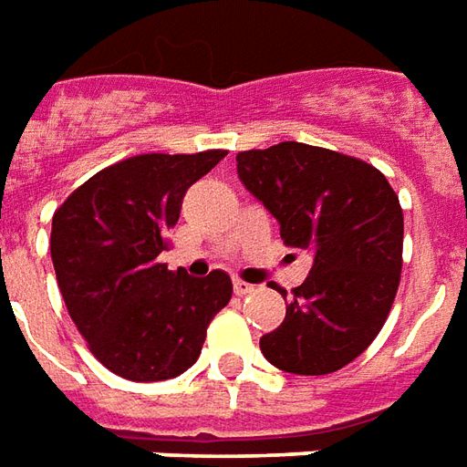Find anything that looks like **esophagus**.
<instances>
[{
    "mask_svg": "<svg viewBox=\"0 0 467 467\" xmlns=\"http://www.w3.org/2000/svg\"><path fill=\"white\" fill-rule=\"evenodd\" d=\"M233 288H234V293H237V296H247V293H253V290H255V285H250V283H244V280H234L233 283Z\"/></svg>",
    "mask_w": 467,
    "mask_h": 467,
    "instance_id": "obj_1",
    "label": "esophagus"
}]
</instances>
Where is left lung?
<instances>
[{
  "instance_id": "8db88e82",
  "label": "left lung",
  "mask_w": 467,
  "mask_h": 467,
  "mask_svg": "<svg viewBox=\"0 0 467 467\" xmlns=\"http://www.w3.org/2000/svg\"><path fill=\"white\" fill-rule=\"evenodd\" d=\"M237 177L278 220L283 243L313 255L283 324L260 338L263 357L303 377L338 371L392 311L402 273L400 197L367 161L298 141L240 151Z\"/></svg>"
}]
</instances>
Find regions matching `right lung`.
Segmentation results:
<instances>
[{"label": "right lung", "instance_id": "1", "mask_svg": "<svg viewBox=\"0 0 467 467\" xmlns=\"http://www.w3.org/2000/svg\"><path fill=\"white\" fill-rule=\"evenodd\" d=\"M227 151L141 154L106 166L52 214L55 278L90 354L131 381L179 377L233 298L223 270L192 278L159 263L187 189Z\"/></svg>", "mask_w": 467, "mask_h": 467}]
</instances>
